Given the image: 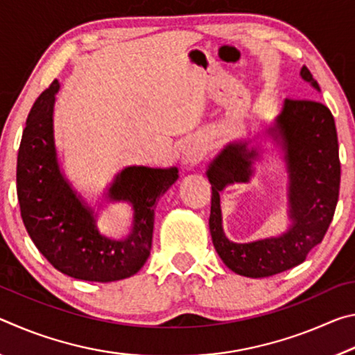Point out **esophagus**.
Wrapping results in <instances>:
<instances>
[{
  "instance_id": "34e87169",
  "label": "esophagus",
  "mask_w": 355,
  "mask_h": 355,
  "mask_svg": "<svg viewBox=\"0 0 355 355\" xmlns=\"http://www.w3.org/2000/svg\"><path fill=\"white\" fill-rule=\"evenodd\" d=\"M200 161V153L196 152V150H184L183 155H182V163L186 167H192L196 163H199Z\"/></svg>"
}]
</instances>
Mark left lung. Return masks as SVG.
<instances>
[{
	"mask_svg": "<svg viewBox=\"0 0 355 355\" xmlns=\"http://www.w3.org/2000/svg\"><path fill=\"white\" fill-rule=\"evenodd\" d=\"M300 78L320 92L307 67L300 69ZM263 135L279 148L288 175L290 225L279 236L235 243L222 228L220 191L228 184L249 183L257 171L255 163L264 159V150L249 147L250 139L232 141L207 169L213 191L209 233L214 249L228 269L252 279L269 277L305 261L332 222L341 177L335 120L329 107L320 101L286 98Z\"/></svg>",
	"mask_w": 355,
	"mask_h": 355,
	"instance_id": "8db88e82",
	"label": "left lung"
}]
</instances>
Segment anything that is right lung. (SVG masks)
Instances as JSON below:
<instances>
[{"instance_id":"obj_1","label":"right lung","mask_w":355,"mask_h":355,"mask_svg":"<svg viewBox=\"0 0 355 355\" xmlns=\"http://www.w3.org/2000/svg\"><path fill=\"white\" fill-rule=\"evenodd\" d=\"M58 80L39 95L28 114L17 158V196L28 235L58 271L87 282L131 277L152 249L155 203L177 182V167L128 166L105 192L107 203H128L133 225L127 238L100 232V207L83 199L61 169L55 142Z\"/></svg>"}]
</instances>
